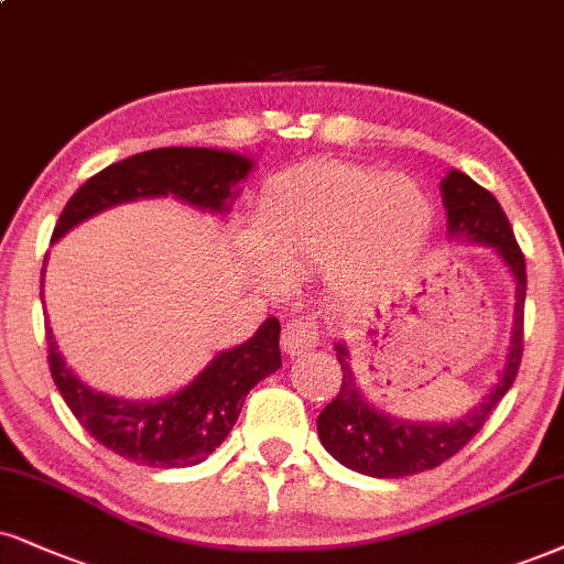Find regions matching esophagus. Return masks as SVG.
Segmentation results:
<instances>
[{
    "mask_svg": "<svg viewBox=\"0 0 564 564\" xmlns=\"http://www.w3.org/2000/svg\"><path fill=\"white\" fill-rule=\"evenodd\" d=\"M283 351L289 356H299L310 348H315L319 344V327L312 317H294L283 325V335H281Z\"/></svg>",
    "mask_w": 564,
    "mask_h": 564,
    "instance_id": "esophagus-1",
    "label": "esophagus"
}]
</instances>
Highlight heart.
<instances>
[{
	"instance_id": "b5f03b06",
	"label": "heart",
	"mask_w": 564,
	"mask_h": 564,
	"mask_svg": "<svg viewBox=\"0 0 564 564\" xmlns=\"http://www.w3.org/2000/svg\"><path fill=\"white\" fill-rule=\"evenodd\" d=\"M432 224L430 197L405 176L338 161L306 163L262 189L252 216L262 254L252 268L268 286H283L281 270L323 268L335 294H375L416 262Z\"/></svg>"
}]
</instances>
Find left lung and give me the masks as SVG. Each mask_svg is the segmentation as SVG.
I'll list each match as a JSON object with an SVG mask.
<instances>
[{
  "label": "left lung",
  "instance_id": "8db88e82",
  "mask_svg": "<svg viewBox=\"0 0 564 564\" xmlns=\"http://www.w3.org/2000/svg\"><path fill=\"white\" fill-rule=\"evenodd\" d=\"M442 199H445L451 234L455 237L466 234V237L495 247L516 278V327H512L510 356L495 390L460 422L411 424L377 411L361 398L351 367H348L346 348L340 344L335 346L338 348L335 359H338L344 380H340L338 395L317 416L319 440H323L325 451L346 468L377 476V479H401V476L430 471L463 451L512 388L520 361H523L525 258L508 216L489 189H484L481 184H476L471 176L460 174V171H451L442 180Z\"/></svg>",
  "mask_w": 564,
  "mask_h": 564
}]
</instances>
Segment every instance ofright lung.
<instances>
[{"label":"right lung","instance_id":"obj_1","mask_svg":"<svg viewBox=\"0 0 564 564\" xmlns=\"http://www.w3.org/2000/svg\"><path fill=\"white\" fill-rule=\"evenodd\" d=\"M252 163L210 148H155L111 163L90 176L64 205L52 239L111 205L138 197L174 195L203 210H224L231 187ZM281 323L268 317L260 330L231 351L218 354L195 382L155 403H132L96 393L77 380L56 351L46 327L48 369L75 419L111 453L153 468L197 466L237 424L249 390L281 367Z\"/></svg>","mask_w":564,"mask_h":564}]
</instances>
